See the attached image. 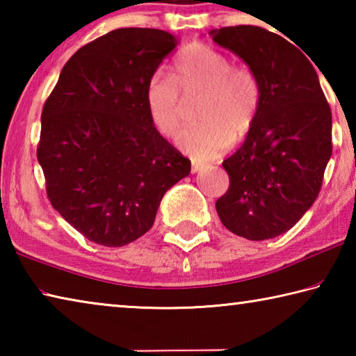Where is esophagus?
<instances>
[{"label":"esophagus","instance_id":"34e87169","mask_svg":"<svg viewBox=\"0 0 356 356\" xmlns=\"http://www.w3.org/2000/svg\"><path fill=\"white\" fill-rule=\"evenodd\" d=\"M201 171V165H197V163H193L191 165V172L193 174H196V172H200Z\"/></svg>","mask_w":356,"mask_h":356}]
</instances>
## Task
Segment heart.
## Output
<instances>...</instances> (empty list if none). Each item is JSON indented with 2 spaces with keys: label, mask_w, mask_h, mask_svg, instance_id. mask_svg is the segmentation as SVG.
Returning <instances> with one entry per match:
<instances>
[{
  "label": "heart",
  "mask_w": 356,
  "mask_h": 356,
  "mask_svg": "<svg viewBox=\"0 0 356 356\" xmlns=\"http://www.w3.org/2000/svg\"><path fill=\"white\" fill-rule=\"evenodd\" d=\"M197 95L201 124L185 129L177 146L193 160L210 161L250 135L261 110L262 84L250 65L232 64L213 47L191 44L179 53L172 75L156 70L147 80L146 106L154 127L172 138L182 124L184 99Z\"/></svg>",
  "instance_id": "obj_1"
}]
</instances>
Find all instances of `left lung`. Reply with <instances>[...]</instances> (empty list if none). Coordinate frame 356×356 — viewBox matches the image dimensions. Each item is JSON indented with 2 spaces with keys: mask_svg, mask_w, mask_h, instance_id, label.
<instances>
[{
  "mask_svg": "<svg viewBox=\"0 0 356 356\" xmlns=\"http://www.w3.org/2000/svg\"><path fill=\"white\" fill-rule=\"evenodd\" d=\"M262 84L256 124L222 161L229 188L215 207L229 231L248 240L287 232L314 204L331 156V110L309 59L280 34L238 25L210 31Z\"/></svg>",
  "mask_w": 356,
  "mask_h": 356,
  "instance_id": "left-lung-1",
  "label": "left lung"
}]
</instances>
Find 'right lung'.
Returning <instances> with one entry per match:
<instances>
[{"mask_svg": "<svg viewBox=\"0 0 356 356\" xmlns=\"http://www.w3.org/2000/svg\"><path fill=\"white\" fill-rule=\"evenodd\" d=\"M177 39L120 28L72 56L42 110L38 160L47 196L88 240L124 246L144 236L188 159L154 127L146 84Z\"/></svg>", "mask_w": 356, "mask_h": 356, "instance_id": "add662e5", "label": "right lung"}]
</instances>
